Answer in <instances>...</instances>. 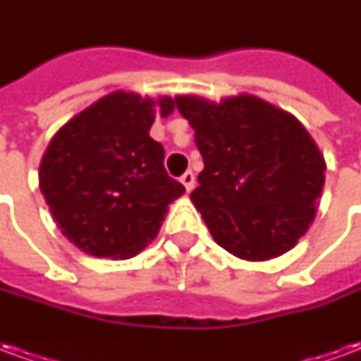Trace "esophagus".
<instances>
[{
    "label": "esophagus",
    "instance_id": "obj_1",
    "mask_svg": "<svg viewBox=\"0 0 361 361\" xmlns=\"http://www.w3.org/2000/svg\"><path fill=\"white\" fill-rule=\"evenodd\" d=\"M180 181L183 183V188H185V191H191V189L195 188V176H193V172H185L183 176L180 178Z\"/></svg>",
    "mask_w": 361,
    "mask_h": 361
}]
</instances>
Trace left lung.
I'll list each match as a JSON object with an SVG mask.
<instances>
[{
  "label": "left lung",
  "mask_w": 361,
  "mask_h": 361,
  "mask_svg": "<svg viewBox=\"0 0 361 361\" xmlns=\"http://www.w3.org/2000/svg\"><path fill=\"white\" fill-rule=\"evenodd\" d=\"M195 129L204 168L191 201L220 247L269 261L294 247L315 219L325 158L307 129L257 96L211 102L176 96Z\"/></svg>",
  "instance_id": "left-lung-1"
}]
</instances>
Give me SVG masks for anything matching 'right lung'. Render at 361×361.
<instances>
[{"mask_svg":"<svg viewBox=\"0 0 361 361\" xmlns=\"http://www.w3.org/2000/svg\"><path fill=\"white\" fill-rule=\"evenodd\" d=\"M157 100L116 90L90 104L54 135L40 162V191L67 240L94 257L129 259L149 245L185 188L164 168V149L149 135Z\"/></svg>","mask_w":361,"mask_h":361,"instance_id":"add662e5","label":"right lung"}]
</instances>
